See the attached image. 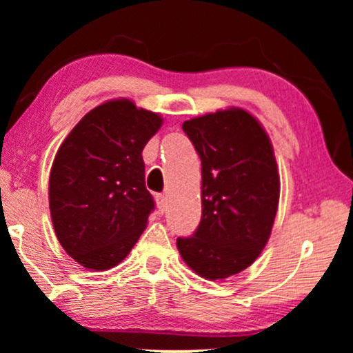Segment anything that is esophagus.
I'll return each instance as SVG.
<instances>
[{"label": "esophagus", "mask_w": 353, "mask_h": 353, "mask_svg": "<svg viewBox=\"0 0 353 353\" xmlns=\"http://www.w3.org/2000/svg\"><path fill=\"white\" fill-rule=\"evenodd\" d=\"M156 201H157V209L161 214H163V212L167 210V197L163 194H157L156 196Z\"/></svg>", "instance_id": "obj_1"}]
</instances>
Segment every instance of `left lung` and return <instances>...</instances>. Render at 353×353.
<instances>
[{
	"instance_id": "left-lung-1",
	"label": "left lung",
	"mask_w": 353,
	"mask_h": 353,
	"mask_svg": "<svg viewBox=\"0 0 353 353\" xmlns=\"http://www.w3.org/2000/svg\"><path fill=\"white\" fill-rule=\"evenodd\" d=\"M183 132L201 157L202 216L176 248L199 276L225 279L250 267L272 234L279 201L273 146L239 108L186 120Z\"/></svg>"
}]
</instances>
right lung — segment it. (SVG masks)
Listing matches in <instances>:
<instances>
[{"label":"right lung","instance_id":"1","mask_svg":"<svg viewBox=\"0 0 353 353\" xmlns=\"http://www.w3.org/2000/svg\"><path fill=\"white\" fill-rule=\"evenodd\" d=\"M161 125L159 114L114 99L90 110L61 144L50 175L51 219L81 267H115L146 228L154 199L141 154Z\"/></svg>","mask_w":353,"mask_h":353}]
</instances>
